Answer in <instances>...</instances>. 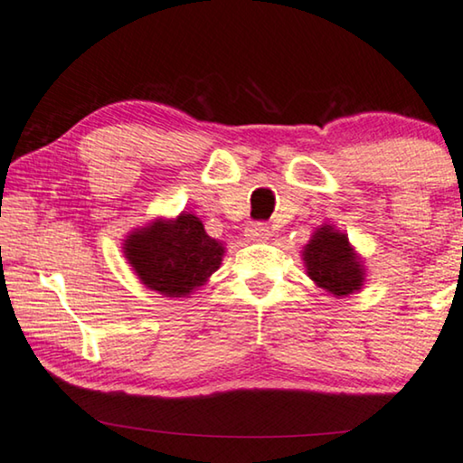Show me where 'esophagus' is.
Segmentation results:
<instances>
[{"instance_id":"obj_1","label":"esophagus","mask_w":463,"mask_h":463,"mask_svg":"<svg viewBox=\"0 0 463 463\" xmlns=\"http://www.w3.org/2000/svg\"><path fill=\"white\" fill-rule=\"evenodd\" d=\"M246 236L250 240H265L269 236V225L261 223V221H257V223H249V227H246Z\"/></svg>"}]
</instances>
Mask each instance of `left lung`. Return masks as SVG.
Instances as JSON below:
<instances>
[{
  "label": "left lung",
  "mask_w": 463,
  "mask_h": 463,
  "mask_svg": "<svg viewBox=\"0 0 463 463\" xmlns=\"http://www.w3.org/2000/svg\"><path fill=\"white\" fill-rule=\"evenodd\" d=\"M307 276L320 288L333 295H350L363 287V268L354 255L345 233H339L325 225L314 233L303 250Z\"/></svg>",
  "instance_id": "1"
}]
</instances>
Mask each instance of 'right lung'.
<instances>
[{"mask_svg":"<svg viewBox=\"0 0 463 463\" xmlns=\"http://www.w3.org/2000/svg\"><path fill=\"white\" fill-rule=\"evenodd\" d=\"M126 257L143 284L166 297H185L219 269L223 246L198 217L156 221L126 240Z\"/></svg>","mask_w":463,"mask_h":463,"instance_id":"right-lung-1","label":"right lung"}]
</instances>
